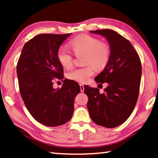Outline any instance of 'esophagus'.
<instances>
[{
	"mask_svg": "<svg viewBox=\"0 0 158 158\" xmlns=\"http://www.w3.org/2000/svg\"><path fill=\"white\" fill-rule=\"evenodd\" d=\"M79 85H80V91H81V92L84 91V89H85L84 85H83L82 84H79Z\"/></svg>",
	"mask_w": 158,
	"mask_h": 158,
	"instance_id": "34e87169",
	"label": "esophagus"
}]
</instances>
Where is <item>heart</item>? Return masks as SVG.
Instances as JSON below:
<instances>
[{
  "label": "heart",
  "instance_id": "heart-1",
  "mask_svg": "<svg viewBox=\"0 0 158 158\" xmlns=\"http://www.w3.org/2000/svg\"><path fill=\"white\" fill-rule=\"evenodd\" d=\"M76 54L84 53L83 64L86 66L73 68L67 73V77L78 82H86L94 74V68L102 70L108 64L111 49L108 44L88 34H82L73 38L69 42ZM57 58L62 67L69 68L73 64V56L66 47H60L57 51Z\"/></svg>",
  "mask_w": 158,
  "mask_h": 158
}]
</instances>
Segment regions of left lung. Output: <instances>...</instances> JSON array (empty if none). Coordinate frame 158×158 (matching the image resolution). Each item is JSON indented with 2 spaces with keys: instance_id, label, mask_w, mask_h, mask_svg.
Returning <instances> with one entry per match:
<instances>
[{
  "instance_id": "1",
  "label": "left lung",
  "mask_w": 158,
  "mask_h": 158,
  "mask_svg": "<svg viewBox=\"0 0 158 158\" xmlns=\"http://www.w3.org/2000/svg\"><path fill=\"white\" fill-rule=\"evenodd\" d=\"M105 36L110 44L111 56L107 66L95 80L107 82L103 94L99 89L85 86L87 109L91 120L98 125L114 128L131 114L138 98L142 75L140 59L134 47L123 35L111 29L90 31Z\"/></svg>"
}]
</instances>
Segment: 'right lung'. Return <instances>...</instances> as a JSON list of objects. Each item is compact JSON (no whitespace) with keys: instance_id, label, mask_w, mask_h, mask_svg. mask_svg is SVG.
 I'll return each instance as SVG.
<instances>
[{"instance_id":"obj_1","label":"right lung","mask_w":158,"mask_h":158,"mask_svg":"<svg viewBox=\"0 0 158 158\" xmlns=\"http://www.w3.org/2000/svg\"><path fill=\"white\" fill-rule=\"evenodd\" d=\"M70 34L35 35L25 44L17 63L23 102L32 117L45 126H60L69 121L74 99L80 91L78 83L67 78L61 88H53V80L64 78L57 51Z\"/></svg>"}]
</instances>
